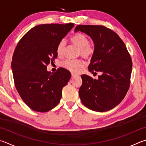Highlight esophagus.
<instances>
[{"label":"esophagus","mask_w":146,"mask_h":146,"mask_svg":"<svg viewBox=\"0 0 146 146\" xmlns=\"http://www.w3.org/2000/svg\"><path fill=\"white\" fill-rule=\"evenodd\" d=\"M78 76V75H76V74H75V73H71V77H72V78L76 77V76Z\"/></svg>","instance_id":"1"}]
</instances>
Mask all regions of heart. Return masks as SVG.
<instances>
[{
	"instance_id": "b5f03b06",
	"label": "heart",
	"mask_w": 146,
	"mask_h": 146,
	"mask_svg": "<svg viewBox=\"0 0 146 146\" xmlns=\"http://www.w3.org/2000/svg\"><path fill=\"white\" fill-rule=\"evenodd\" d=\"M70 40L74 46L79 49V55L85 58H90L93 55L94 50L92 47L90 45L87 36L81 33H77L71 36ZM65 47V42L64 40H61L56 47V53L58 56H62ZM62 66L66 70L76 72L84 65V62L82 60H70L66 59L62 63Z\"/></svg>"
}]
</instances>
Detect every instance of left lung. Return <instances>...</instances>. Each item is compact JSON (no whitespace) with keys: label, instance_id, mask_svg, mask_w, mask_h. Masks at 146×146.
Masks as SVG:
<instances>
[{"label":"left lung","instance_id":"obj_1","mask_svg":"<svg viewBox=\"0 0 146 146\" xmlns=\"http://www.w3.org/2000/svg\"><path fill=\"white\" fill-rule=\"evenodd\" d=\"M78 31L90 36L94 44L89 71L102 73L98 79L81 76L79 97L90 110L108 111L119 104L129 90L131 58L125 44L111 29L103 26L78 25L75 32Z\"/></svg>","mask_w":146,"mask_h":146}]
</instances>
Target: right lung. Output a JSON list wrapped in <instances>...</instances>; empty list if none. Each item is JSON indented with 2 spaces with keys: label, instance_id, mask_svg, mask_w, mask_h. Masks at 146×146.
<instances>
[{
  "label": "right lung",
  "instance_id": "right-lung-1",
  "mask_svg": "<svg viewBox=\"0 0 146 146\" xmlns=\"http://www.w3.org/2000/svg\"><path fill=\"white\" fill-rule=\"evenodd\" d=\"M73 26V23L38 25L24 35L15 49L11 62L15 85L33 111L47 112L60 102L71 73L62 68L51 73L47 66L57 57V45Z\"/></svg>",
  "mask_w": 146,
  "mask_h": 146
}]
</instances>
